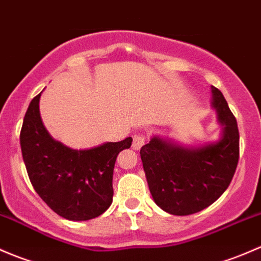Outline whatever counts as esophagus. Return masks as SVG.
I'll return each mask as SVG.
<instances>
[{
	"label": "esophagus",
	"mask_w": 261,
	"mask_h": 261,
	"mask_svg": "<svg viewBox=\"0 0 261 261\" xmlns=\"http://www.w3.org/2000/svg\"><path fill=\"white\" fill-rule=\"evenodd\" d=\"M144 142H146V137L143 136V134H136V136L133 137V142H132V148L133 149H141L142 146L144 144Z\"/></svg>",
	"instance_id": "obj_1"
}]
</instances>
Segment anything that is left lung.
<instances>
[{
    "instance_id": "left-lung-1",
    "label": "left lung",
    "mask_w": 261,
    "mask_h": 261,
    "mask_svg": "<svg viewBox=\"0 0 261 261\" xmlns=\"http://www.w3.org/2000/svg\"><path fill=\"white\" fill-rule=\"evenodd\" d=\"M211 108L221 125L216 142L184 146L153 136L141 149L150 195L171 215L185 216L208 207L226 191L238 167V123L221 91L211 87Z\"/></svg>"
}]
</instances>
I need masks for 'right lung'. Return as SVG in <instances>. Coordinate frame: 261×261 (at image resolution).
<instances>
[{
    "instance_id": "1",
    "label": "right lung",
    "mask_w": 261,
    "mask_h": 261,
    "mask_svg": "<svg viewBox=\"0 0 261 261\" xmlns=\"http://www.w3.org/2000/svg\"><path fill=\"white\" fill-rule=\"evenodd\" d=\"M40 96L29 106L20 134L21 150L35 191L59 216L87 221L109 208L113 171L119 152L129 148L130 137L87 149H72L56 141L40 115Z\"/></svg>"
}]
</instances>
